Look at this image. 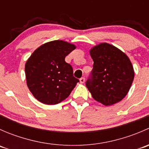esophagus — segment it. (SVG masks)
Masks as SVG:
<instances>
[{
    "mask_svg": "<svg viewBox=\"0 0 149 149\" xmlns=\"http://www.w3.org/2000/svg\"><path fill=\"white\" fill-rule=\"evenodd\" d=\"M80 82L81 84H84V82H85V78H84V77L81 78V79H80Z\"/></svg>",
    "mask_w": 149,
    "mask_h": 149,
    "instance_id": "obj_1",
    "label": "esophagus"
}]
</instances>
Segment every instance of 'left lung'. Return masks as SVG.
<instances>
[{
	"instance_id": "1",
	"label": "left lung",
	"mask_w": 149,
	"mask_h": 149,
	"mask_svg": "<svg viewBox=\"0 0 149 149\" xmlns=\"http://www.w3.org/2000/svg\"><path fill=\"white\" fill-rule=\"evenodd\" d=\"M94 61L91 78L86 85L96 101L105 106L120 102L128 93L134 79V69L125 53L103 42L89 50Z\"/></svg>"
}]
</instances>
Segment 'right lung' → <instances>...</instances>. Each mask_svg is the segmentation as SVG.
I'll return each instance as SVG.
<instances>
[{
  "mask_svg": "<svg viewBox=\"0 0 149 149\" xmlns=\"http://www.w3.org/2000/svg\"><path fill=\"white\" fill-rule=\"evenodd\" d=\"M76 45L63 40L42 45L34 51L25 64L27 86L34 97L45 104H56L65 100L79 79L65 58Z\"/></svg>",
  "mask_w": 149,
  "mask_h": 149,
  "instance_id": "obj_1",
  "label": "right lung"
}]
</instances>
